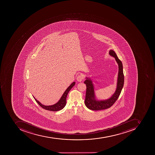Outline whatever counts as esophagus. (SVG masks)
<instances>
[{
    "label": "esophagus",
    "instance_id": "esophagus-1",
    "mask_svg": "<svg viewBox=\"0 0 155 155\" xmlns=\"http://www.w3.org/2000/svg\"><path fill=\"white\" fill-rule=\"evenodd\" d=\"M83 78H84V77H83V75L81 74L78 75V76H77V81L80 82V81H82L83 80Z\"/></svg>",
    "mask_w": 155,
    "mask_h": 155
}]
</instances>
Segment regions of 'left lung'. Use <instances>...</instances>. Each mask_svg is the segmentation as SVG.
I'll use <instances>...</instances> for the list:
<instances>
[{
  "mask_svg": "<svg viewBox=\"0 0 155 155\" xmlns=\"http://www.w3.org/2000/svg\"><path fill=\"white\" fill-rule=\"evenodd\" d=\"M109 54L115 58V60L118 64L119 72L118 76L117 84V90L111 98L104 101H97L94 99V91L92 81L86 80L84 81L86 85L85 104L89 109L92 110H101L107 109L112 107L117 100L121 94L124 84V74L123 73V64L121 60L117 56L115 52L113 50H110Z\"/></svg>",
  "mask_w": 155,
  "mask_h": 155,
  "instance_id": "1",
  "label": "left lung"
}]
</instances>
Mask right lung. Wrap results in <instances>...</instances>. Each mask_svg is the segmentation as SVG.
Wrapping results in <instances>:
<instances>
[{"label": "right lung", "mask_w": 155, "mask_h": 155, "mask_svg": "<svg viewBox=\"0 0 155 155\" xmlns=\"http://www.w3.org/2000/svg\"><path fill=\"white\" fill-rule=\"evenodd\" d=\"M75 84V82H73L68 87V89L65 90L64 93L62 95V97H61L59 101L57 103L55 104L54 105H52V106H44V105L41 104L40 102L38 101L35 97H34V99H35L36 101L38 104V105H40L43 109L51 111H59V110L63 109V108L64 107L65 105H66V97H67V96H68V93L69 92L71 89H72V87L74 86Z\"/></svg>", "instance_id": "right-lung-1"}]
</instances>
